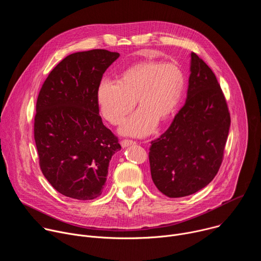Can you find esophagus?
Instances as JSON below:
<instances>
[{
	"mask_svg": "<svg viewBox=\"0 0 261 261\" xmlns=\"http://www.w3.org/2000/svg\"><path fill=\"white\" fill-rule=\"evenodd\" d=\"M135 143H136L135 141L130 140V139H124V140H122V141H121V145H122L123 147L129 146V145H131V144H135Z\"/></svg>",
	"mask_w": 261,
	"mask_h": 261,
	"instance_id": "1",
	"label": "esophagus"
}]
</instances>
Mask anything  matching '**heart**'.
<instances>
[{
	"instance_id": "1",
	"label": "heart",
	"mask_w": 261,
	"mask_h": 261,
	"mask_svg": "<svg viewBox=\"0 0 261 261\" xmlns=\"http://www.w3.org/2000/svg\"><path fill=\"white\" fill-rule=\"evenodd\" d=\"M185 87L181 70L172 63L143 61L123 72L119 83L103 80L97 90L102 116L119 125L137 103L140 107L122 125L124 135L144 136L178 106Z\"/></svg>"
}]
</instances>
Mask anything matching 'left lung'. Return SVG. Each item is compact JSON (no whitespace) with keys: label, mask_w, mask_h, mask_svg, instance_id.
<instances>
[{"label":"left lung","mask_w":261,"mask_h":261,"mask_svg":"<svg viewBox=\"0 0 261 261\" xmlns=\"http://www.w3.org/2000/svg\"><path fill=\"white\" fill-rule=\"evenodd\" d=\"M187 100L169 128L151 141L152 179L164 195L188 196L218 173L227 140L230 115L212 69L191 53Z\"/></svg>","instance_id":"1"}]
</instances>
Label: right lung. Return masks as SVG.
Wrapping results in <instances>:
<instances>
[{
    "label": "right lung",
    "instance_id": "add662e5",
    "mask_svg": "<svg viewBox=\"0 0 261 261\" xmlns=\"http://www.w3.org/2000/svg\"><path fill=\"white\" fill-rule=\"evenodd\" d=\"M119 53L69 55L45 80L36 104L34 138L43 175L61 194L79 200L101 195L119 139L99 116L97 90Z\"/></svg>",
    "mask_w": 261,
    "mask_h": 261
}]
</instances>
